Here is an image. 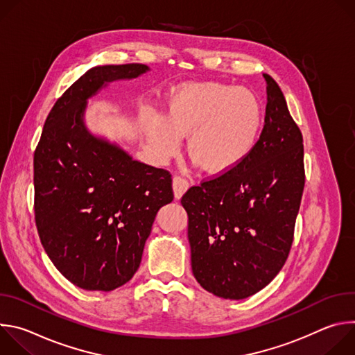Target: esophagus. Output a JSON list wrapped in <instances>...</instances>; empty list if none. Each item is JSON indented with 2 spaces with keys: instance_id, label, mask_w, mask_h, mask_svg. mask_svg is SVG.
I'll return each mask as SVG.
<instances>
[{
  "instance_id": "obj_1",
  "label": "esophagus",
  "mask_w": 355,
  "mask_h": 355,
  "mask_svg": "<svg viewBox=\"0 0 355 355\" xmlns=\"http://www.w3.org/2000/svg\"><path fill=\"white\" fill-rule=\"evenodd\" d=\"M189 188V182L187 178L181 177V175H174L173 178V189H174V195L177 199H180L185 191Z\"/></svg>"
}]
</instances>
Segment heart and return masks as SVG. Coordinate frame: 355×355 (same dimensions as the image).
Returning <instances> with one entry per match:
<instances>
[{"label":"heart","mask_w":355,"mask_h":355,"mask_svg":"<svg viewBox=\"0 0 355 355\" xmlns=\"http://www.w3.org/2000/svg\"><path fill=\"white\" fill-rule=\"evenodd\" d=\"M263 108L254 92L227 84H200L175 92L164 118L150 121L146 136L160 156L174 155L188 136L189 157L212 174L240 164L254 147Z\"/></svg>","instance_id":"heart-1"}]
</instances>
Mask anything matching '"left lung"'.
Returning a JSON list of instances; mask_svg holds the SVG:
<instances>
[{"instance_id":"obj_1","label":"left lung","mask_w":355,"mask_h":355,"mask_svg":"<svg viewBox=\"0 0 355 355\" xmlns=\"http://www.w3.org/2000/svg\"><path fill=\"white\" fill-rule=\"evenodd\" d=\"M266 125L236 167L202 180L181 198L195 279L225 299H244L284 267L305 187L303 137L268 74Z\"/></svg>"}]
</instances>
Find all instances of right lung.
Here are the masks:
<instances>
[{"mask_svg": "<svg viewBox=\"0 0 355 355\" xmlns=\"http://www.w3.org/2000/svg\"><path fill=\"white\" fill-rule=\"evenodd\" d=\"M147 66L88 70L50 110L33 155L35 223L55 267L87 291H112L137 271L157 211L174 199L170 171L132 160L91 136L87 99L105 83Z\"/></svg>", "mask_w": 355, "mask_h": 355, "instance_id": "1", "label": "right lung"}]
</instances>
